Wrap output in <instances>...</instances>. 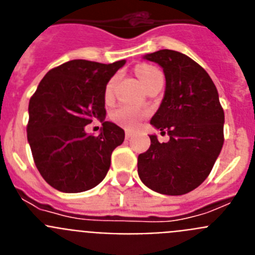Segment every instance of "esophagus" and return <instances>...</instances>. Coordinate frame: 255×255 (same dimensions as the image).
I'll return each mask as SVG.
<instances>
[{
  "label": "esophagus",
  "instance_id": "esophagus-1",
  "mask_svg": "<svg viewBox=\"0 0 255 255\" xmlns=\"http://www.w3.org/2000/svg\"><path fill=\"white\" fill-rule=\"evenodd\" d=\"M125 136H126V139H130L132 136V131L131 130H126L125 131Z\"/></svg>",
  "mask_w": 255,
  "mask_h": 255
}]
</instances>
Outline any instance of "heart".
Returning <instances> with one entry per match:
<instances>
[{
	"mask_svg": "<svg viewBox=\"0 0 255 255\" xmlns=\"http://www.w3.org/2000/svg\"><path fill=\"white\" fill-rule=\"evenodd\" d=\"M136 75H138L139 80L143 84V87L148 84L150 80L155 78V76H159L161 73H159L158 69H155L154 66H150V65H139L136 69ZM112 88H114V82H110L106 87V97L110 98L112 96ZM145 116V112L141 111V110H138V108L131 107V106H120L117 107L116 110H114L111 114V120L114 123H116L117 125L123 126V128H126V129H135L136 126L139 125V123L141 121V119Z\"/></svg>",
	"mask_w": 255,
	"mask_h": 255,
	"instance_id": "1",
	"label": "heart"
}]
</instances>
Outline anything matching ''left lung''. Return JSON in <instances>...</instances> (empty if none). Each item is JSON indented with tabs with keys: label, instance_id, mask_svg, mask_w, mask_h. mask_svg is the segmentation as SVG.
<instances>
[{
	"label": "left lung",
	"instance_id": "obj_1",
	"mask_svg": "<svg viewBox=\"0 0 255 255\" xmlns=\"http://www.w3.org/2000/svg\"><path fill=\"white\" fill-rule=\"evenodd\" d=\"M144 58L163 69L164 96L150 124L170 140L149 135V149L138 157L139 177L161 194H186L207 179L222 149L224 108L211 76L186 55L159 49Z\"/></svg>",
	"mask_w": 255,
	"mask_h": 255
}]
</instances>
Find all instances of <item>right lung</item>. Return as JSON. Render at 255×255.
I'll return each mask as SVG.
<instances>
[{"instance_id": "right-lung-1", "label": "right lung", "mask_w": 255, "mask_h": 255, "mask_svg": "<svg viewBox=\"0 0 255 255\" xmlns=\"http://www.w3.org/2000/svg\"><path fill=\"white\" fill-rule=\"evenodd\" d=\"M126 61L100 64L71 60L49 70L29 101L28 141L38 171L52 188L80 193L105 179L111 154L125 132L105 121L106 85ZM103 123L98 137L85 132Z\"/></svg>"}]
</instances>
